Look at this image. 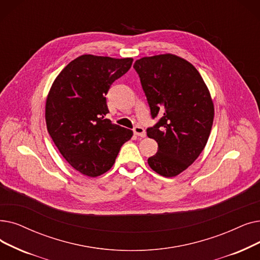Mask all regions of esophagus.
<instances>
[{"instance_id":"1","label":"esophagus","mask_w":260,"mask_h":260,"mask_svg":"<svg viewBox=\"0 0 260 260\" xmlns=\"http://www.w3.org/2000/svg\"><path fill=\"white\" fill-rule=\"evenodd\" d=\"M133 131H134V134L137 135L138 137H141V138L145 137L146 133H145V131H144V128L142 126H139V125L138 126H135Z\"/></svg>"}]
</instances>
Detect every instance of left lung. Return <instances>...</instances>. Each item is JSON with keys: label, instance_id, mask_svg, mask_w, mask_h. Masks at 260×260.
Here are the masks:
<instances>
[{"label": "left lung", "instance_id": "obj_1", "mask_svg": "<svg viewBox=\"0 0 260 260\" xmlns=\"http://www.w3.org/2000/svg\"><path fill=\"white\" fill-rule=\"evenodd\" d=\"M134 68L152 118L159 117L146 129L158 143L148 164L161 176H176L193 164L209 138L214 116L209 90L193 64L173 54L142 57Z\"/></svg>", "mask_w": 260, "mask_h": 260}]
</instances>
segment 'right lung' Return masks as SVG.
Wrapping results in <instances>:
<instances>
[{
  "mask_svg": "<svg viewBox=\"0 0 260 260\" xmlns=\"http://www.w3.org/2000/svg\"><path fill=\"white\" fill-rule=\"evenodd\" d=\"M133 58L82 55L55 78L46 103L47 128L60 154L75 170L95 177L115 164L133 131L104 117L108 90L132 67Z\"/></svg>",
  "mask_w": 260,
  "mask_h": 260,
  "instance_id": "add662e5",
  "label": "right lung"
}]
</instances>
